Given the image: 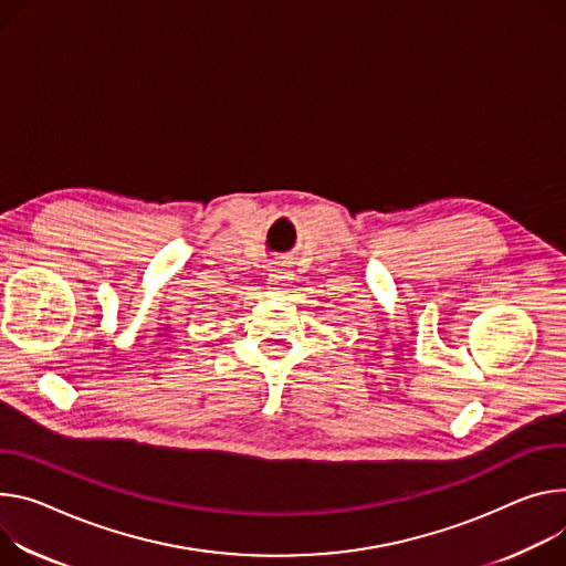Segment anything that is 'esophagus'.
Instances as JSON below:
<instances>
[{"label":"esophagus","mask_w":566,"mask_h":566,"mask_svg":"<svg viewBox=\"0 0 566 566\" xmlns=\"http://www.w3.org/2000/svg\"><path fill=\"white\" fill-rule=\"evenodd\" d=\"M293 277V271L284 264V262H277V264H273L271 266V271H269V284L273 286V289H280V286H284L289 280Z\"/></svg>","instance_id":"1"}]
</instances>
